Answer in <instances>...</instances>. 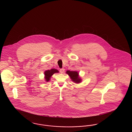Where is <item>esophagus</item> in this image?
I'll use <instances>...</instances> for the list:
<instances>
[{
  "instance_id": "obj_1",
  "label": "esophagus",
  "mask_w": 132,
  "mask_h": 132,
  "mask_svg": "<svg viewBox=\"0 0 132 132\" xmlns=\"http://www.w3.org/2000/svg\"><path fill=\"white\" fill-rule=\"evenodd\" d=\"M64 71H65V69H64V68H62V69H60V73H63V72H64Z\"/></svg>"
}]
</instances>
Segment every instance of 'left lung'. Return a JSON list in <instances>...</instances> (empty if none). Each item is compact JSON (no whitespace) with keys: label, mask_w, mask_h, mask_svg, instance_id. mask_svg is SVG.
Returning a JSON list of instances; mask_svg holds the SVG:
<instances>
[{"label":"left lung","mask_w":132,"mask_h":132,"mask_svg":"<svg viewBox=\"0 0 132 132\" xmlns=\"http://www.w3.org/2000/svg\"><path fill=\"white\" fill-rule=\"evenodd\" d=\"M66 73L70 76V78L72 79V81L75 83H79L81 81V79L78 77V73L77 72L67 71Z\"/></svg>","instance_id":"left-lung-1"}]
</instances>
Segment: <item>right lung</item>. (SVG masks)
<instances>
[{
    "instance_id": "1",
    "label": "right lung",
    "mask_w": 132,
    "mask_h": 132,
    "mask_svg": "<svg viewBox=\"0 0 132 132\" xmlns=\"http://www.w3.org/2000/svg\"><path fill=\"white\" fill-rule=\"evenodd\" d=\"M56 72H59V71L55 69H52L50 70H47L44 72L45 79L47 82H48L50 79V77L53 74Z\"/></svg>"
}]
</instances>
